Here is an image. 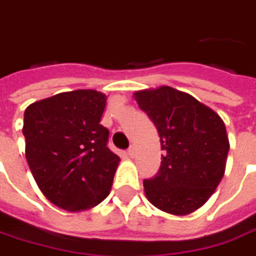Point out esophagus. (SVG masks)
Segmentation results:
<instances>
[{"instance_id": "1", "label": "esophagus", "mask_w": 256, "mask_h": 256, "mask_svg": "<svg viewBox=\"0 0 256 256\" xmlns=\"http://www.w3.org/2000/svg\"><path fill=\"white\" fill-rule=\"evenodd\" d=\"M134 153H136V150H134V146H130L128 150V157H130V158H133V157H134Z\"/></svg>"}]
</instances>
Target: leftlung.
Masks as SVG:
<instances>
[{"label": "left lung", "mask_w": 256, "mask_h": 256, "mask_svg": "<svg viewBox=\"0 0 256 256\" xmlns=\"http://www.w3.org/2000/svg\"><path fill=\"white\" fill-rule=\"evenodd\" d=\"M138 108L158 130L162 166L144 180V194L156 208L188 216L202 207L224 177L230 140L224 120L211 108L170 86L137 90Z\"/></svg>", "instance_id": "obj_1"}]
</instances>
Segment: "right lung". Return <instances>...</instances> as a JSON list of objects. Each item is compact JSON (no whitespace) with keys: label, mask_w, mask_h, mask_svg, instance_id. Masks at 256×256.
Listing matches in <instances>:
<instances>
[{"label":"right lung","mask_w":256,"mask_h":256,"mask_svg":"<svg viewBox=\"0 0 256 256\" xmlns=\"http://www.w3.org/2000/svg\"><path fill=\"white\" fill-rule=\"evenodd\" d=\"M108 96L93 89L58 93L24 113L25 157L40 192L69 212L90 210L109 196L120 157L100 124Z\"/></svg>","instance_id":"1"}]
</instances>
